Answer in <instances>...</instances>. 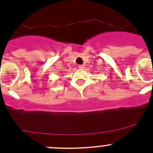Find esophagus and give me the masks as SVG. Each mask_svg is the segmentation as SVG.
I'll use <instances>...</instances> for the list:
<instances>
[{"mask_svg": "<svg viewBox=\"0 0 153 153\" xmlns=\"http://www.w3.org/2000/svg\"><path fill=\"white\" fill-rule=\"evenodd\" d=\"M79 68L80 69H84V68H85V66L84 65H79Z\"/></svg>", "mask_w": 153, "mask_h": 153, "instance_id": "1", "label": "esophagus"}]
</instances>
